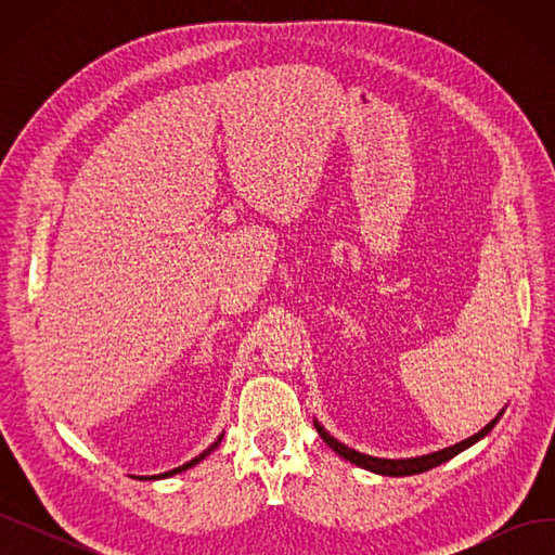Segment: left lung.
Listing matches in <instances>:
<instances>
[{
  "mask_svg": "<svg viewBox=\"0 0 555 555\" xmlns=\"http://www.w3.org/2000/svg\"><path fill=\"white\" fill-rule=\"evenodd\" d=\"M502 412H505V410H502ZM502 412L493 418V422H491L489 426H483L479 433H475L473 438H467V440H463V442H459V444H453V447H447V449H442V451L426 453V456H416V459H375V456H367V453H361V451H357V449H349V447H345L343 442L331 438V435H328L322 426H319L317 422H314V428H317L319 435H322V440H324L335 453H340V456H343L345 461L354 463V465H359V467H363V469H371V473H375V475H384V477H410V475H422V473H426V469H433V467H438V465L447 463L449 459L459 456V453L465 451L467 447H473L475 442H479L481 438H486V435H489V433L493 430V426L498 424V418L502 416Z\"/></svg>",
  "mask_w": 555,
  "mask_h": 555,
  "instance_id": "8db88e82",
  "label": "left lung"
}]
</instances>
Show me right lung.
I'll use <instances>...</instances> for the list:
<instances>
[{
    "mask_svg": "<svg viewBox=\"0 0 555 555\" xmlns=\"http://www.w3.org/2000/svg\"><path fill=\"white\" fill-rule=\"evenodd\" d=\"M220 442H222V435H220V438H217V442H215V444H210V447H208L204 453H198V456H196V459H192L190 463H184V465H180V467H176V469H169V473H164V475H155V477H141V479H164V477H171V475H178V473H182V469H190V467H194L198 461H204L210 451H215V449H217V444H220Z\"/></svg>",
    "mask_w": 555,
    "mask_h": 555,
    "instance_id": "obj_1",
    "label": "right lung"
}]
</instances>
